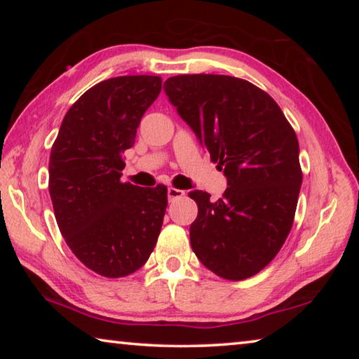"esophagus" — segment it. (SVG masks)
<instances>
[{
    "label": "esophagus",
    "mask_w": 359,
    "mask_h": 359,
    "mask_svg": "<svg viewBox=\"0 0 359 359\" xmlns=\"http://www.w3.org/2000/svg\"><path fill=\"white\" fill-rule=\"evenodd\" d=\"M185 196V191L184 190H179V188H168V198L169 201H175V199L179 198H184Z\"/></svg>",
    "instance_id": "34e87169"
}]
</instances>
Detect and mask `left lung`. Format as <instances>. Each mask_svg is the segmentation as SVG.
I'll return each instance as SVG.
<instances>
[{
    "instance_id": "1",
    "label": "left lung",
    "mask_w": 359,
    "mask_h": 359,
    "mask_svg": "<svg viewBox=\"0 0 359 359\" xmlns=\"http://www.w3.org/2000/svg\"><path fill=\"white\" fill-rule=\"evenodd\" d=\"M165 85L228 182L218 201L190 193L193 252L218 277L244 280L274 259L293 224L302 184L296 133L277 102L244 79L185 74Z\"/></svg>"
}]
</instances>
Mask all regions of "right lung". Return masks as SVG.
<instances>
[{
    "label": "right lung",
    "instance_id": "add662e5",
    "mask_svg": "<svg viewBox=\"0 0 359 359\" xmlns=\"http://www.w3.org/2000/svg\"><path fill=\"white\" fill-rule=\"evenodd\" d=\"M161 92V77L96 83L66 112L48 161V191L66 244L96 274L130 276L154 252L168 188L121 184V154Z\"/></svg>",
    "mask_w": 359,
    "mask_h": 359
}]
</instances>
